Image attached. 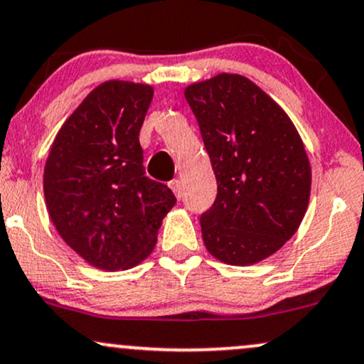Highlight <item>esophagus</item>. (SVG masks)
I'll return each mask as SVG.
<instances>
[{"mask_svg":"<svg viewBox=\"0 0 364 364\" xmlns=\"http://www.w3.org/2000/svg\"><path fill=\"white\" fill-rule=\"evenodd\" d=\"M168 187L173 191L175 197H177V199H181V197H182V183H181V181H170Z\"/></svg>","mask_w":364,"mask_h":364,"instance_id":"obj_1","label":"esophagus"}]
</instances>
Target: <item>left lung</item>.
I'll list each match as a JSON object with an SVG mask.
<instances>
[{
  "label": "left lung",
  "mask_w": 364,
  "mask_h": 364,
  "mask_svg": "<svg viewBox=\"0 0 364 364\" xmlns=\"http://www.w3.org/2000/svg\"><path fill=\"white\" fill-rule=\"evenodd\" d=\"M218 181L200 216L205 248L219 262H263L299 230L312 170L289 114L253 80L218 74L183 91Z\"/></svg>",
  "instance_id": "left-lung-1"
}]
</instances>
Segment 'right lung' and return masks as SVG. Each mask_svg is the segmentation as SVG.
<instances>
[{
	"mask_svg": "<svg viewBox=\"0 0 364 364\" xmlns=\"http://www.w3.org/2000/svg\"><path fill=\"white\" fill-rule=\"evenodd\" d=\"M151 100L150 84H100L58 129L45 161L43 194L53 226L100 270L141 263L175 205L173 192L143 168L140 128Z\"/></svg>",
	"mask_w": 364,
	"mask_h": 364,
	"instance_id": "1",
	"label": "right lung"
}]
</instances>
